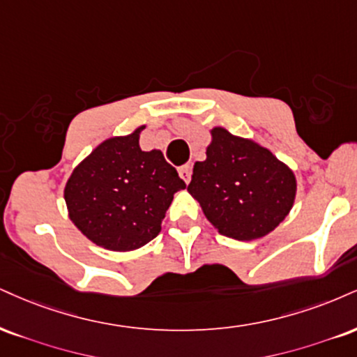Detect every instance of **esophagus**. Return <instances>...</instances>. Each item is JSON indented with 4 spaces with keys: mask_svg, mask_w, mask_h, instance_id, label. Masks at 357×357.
I'll return each instance as SVG.
<instances>
[{
    "mask_svg": "<svg viewBox=\"0 0 357 357\" xmlns=\"http://www.w3.org/2000/svg\"><path fill=\"white\" fill-rule=\"evenodd\" d=\"M178 173L184 179V183H190L191 181L192 171H191V166L190 165H184L181 167H178Z\"/></svg>",
    "mask_w": 357,
    "mask_h": 357,
    "instance_id": "34e87169",
    "label": "esophagus"
}]
</instances>
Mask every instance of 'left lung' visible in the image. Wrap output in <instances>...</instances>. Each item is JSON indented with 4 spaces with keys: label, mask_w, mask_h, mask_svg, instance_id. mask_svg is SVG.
<instances>
[{
    "label": "left lung",
    "mask_w": 357,
    "mask_h": 357,
    "mask_svg": "<svg viewBox=\"0 0 357 357\" xmlns=\"http://www.w3.org/2000/svg\"><path fill=\"white\" fill-rule=\"evenodd\" d=\"M206 160L197 161L188 191L209 222L227 238H263L287 216L296 178L284 162L255 141L214 128Z\"/></svg>",
    "instance_id": "obj_1"
}]
</instances>
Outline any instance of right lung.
<instances>
[{"label": "right lung", "instance_id": "right-lung-1", "mask_svg": "<svg viewBox=\"0 0 357 357\" xmlns=\"http://www.w3.org/2000/svg\"><path fill=\"white\" fill-rule=\"evenodd\" d=\"M143 130L102 141L64 188L75 226L111 251H132L156 238L174 192L186 188L161 151H141Z\"/></svg>", "mask_w": 357, "mask_h": 357}]
</instances>
